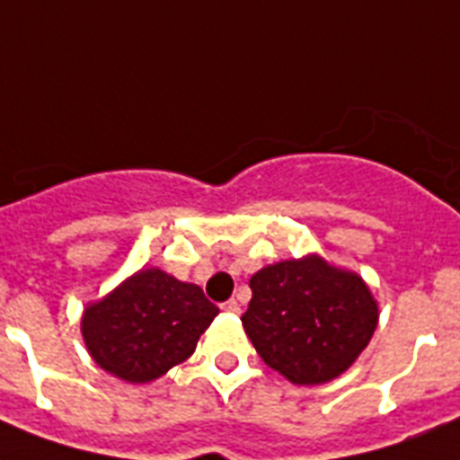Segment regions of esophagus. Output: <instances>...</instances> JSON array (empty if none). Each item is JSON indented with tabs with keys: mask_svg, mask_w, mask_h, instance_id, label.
<instances>
[{
	"mask_svg": "<svg viewBox=\"0 0 460 460\" xmlns=\"http://www.w3.org/2000/svg\"><path fill=\"white\" fill-rule=\"evenodd\" d=\"M220 309H223V312H227V314H237V312H240V302L227 300V302H223V305H220Z\"/></svg>",
	"mask_w": 460,
	"mask_h": 460,
	"instance_id": "esophagus-1",
	"label": "esophagus"
}]
</instances>
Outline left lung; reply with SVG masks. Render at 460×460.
I'll use <instances>...</instances> for the list:
<instances>
[{"instance_id": "left-lung-1", "label": "left lung", "mask_w": 460, "mask_h": 460, "mask_svg": "<svg viewBox=\"0 0 460 460\" xmlns=\"http://www.w3.org/2000/svg\"><path fill=\"white\" fill-rule=\"evenodd\" d=\"M242 326L269 367L293 384L343 375L376 329V302L359 276L319 256L266 266L249 280Z\"/></svg>"}]
</instances>
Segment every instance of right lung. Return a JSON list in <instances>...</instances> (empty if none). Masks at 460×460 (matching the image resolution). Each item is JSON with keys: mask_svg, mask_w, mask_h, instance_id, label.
I'll list each match as a JSON object with an SVG mask.
<instances>
[{"mask_svg": "<svg viewBox=\"0 0 460 460\" xmlns=\"http://www.w3.org/2000/svg\"><path fill=\"white\" fill-rule=\"evenodd\" d=\"M216 314L218 307L199 286L146 269L105 300L88 305L81 331L91 358L105 372L146 384L190 358Z\"/></svg>", "mask_w": 460, "mask_h": 460, "instance_id": "add662e5", "label": "right lung"}]
</instances>
